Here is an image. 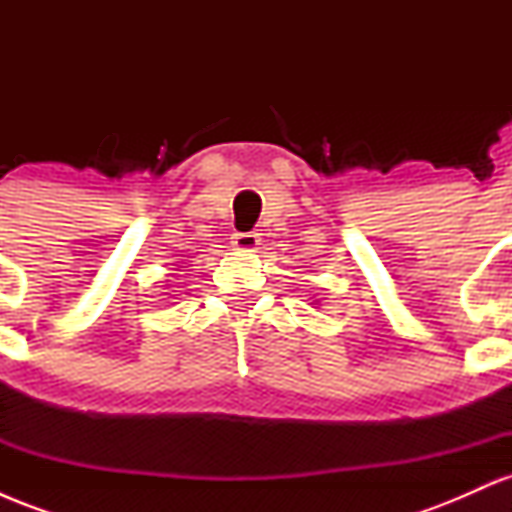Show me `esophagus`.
Returning <instances> with one entry per match:
<instances>
[{
	"label": "esophagus",
	"mask_w": 512,
	"mask_h": 512,
	"mask_svg": "<svg viewBox=\"0 0 512 512\" xmlns=\"http://www.w3.org/2000/svg\"><path fill=\"white\" fill-rule=\"evenodd\" d=\"M233 245H236L238 250L252 252V250L257 248V245H260V238H257V233H252V231L236 233V236H233Z\"/></svg>",
	"instance_id": "1"
}]
</instances>
